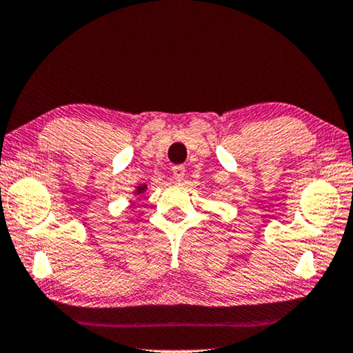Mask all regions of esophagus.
Wrapping results in <instances>:
<instances>
[{"label": "esophagus", "instance_id": "obj_1", "mask_svg": "<svg viewBox=\"0 0 353 353\" xmlns=\"http://www.w3.org/2000/svg\"><path fill=\"white\" fill-rule=\"evenodd\" d=\"M172 175L176 181H183V178H185V175H186V168L183 165L172 167Z\"/></svg>", "mask_w": 353, "mask_h": 353}]
</instances>
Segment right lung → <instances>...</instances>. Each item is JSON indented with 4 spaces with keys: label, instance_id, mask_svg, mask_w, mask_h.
<instances>
[{
    "label": "right lung",
    "instance_id": "1",
    "mask_svg": "<svg viewBox=\"0 0 353 353\" xmlns=\"http://www.w3.org/2000/svg\"><path fill=\"white\" fill-rule=\"evenodd\" d=\"M146 185H140V186H137V189H135V194H143L146 191Z\"/></svg>",
    "mask_w": 353,
    "mask_h": 353
}]
</instances>
